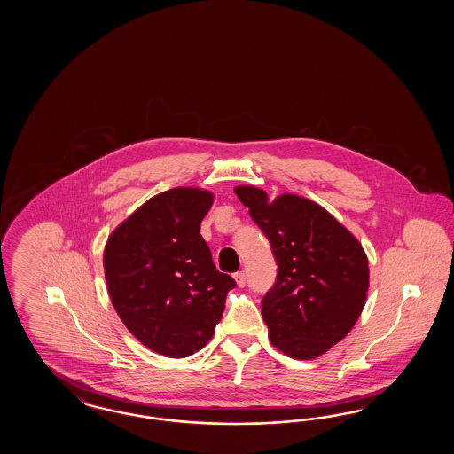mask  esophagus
Returning <instances> with one entry per match:
<instances>
[{
  "label": "esophagus",
  "instance_id": "34e87169",
  "mask_svg": "<svg viewBox=\"0 0 454 454\" xmlns=\"http://www.w3.org/2000/svg\"><path fill=\"white\" fill-rule=\"evenodd\" d=\"M233 278H235V281H237V284L239 286V287H243V286H245V281H247V278H245V272H237Z\"/></svg>",
  "mask_w": 454,
  "mask_h": 454
}]
</instances>
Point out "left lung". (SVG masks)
Segmentation results:
<instances>
[{
    "mask_svg": "<svg viewBox=\"0 0 454 454\" xmlns=\"http://www.w3.org/2000/svg\"><path fill=\"white\" fill-rule=\"evenodd\" d=\"M270 241L278 278L262 300L269 339L293 359H315L357 322L369 287L367 257L356 237L317 202L293 194L269 200L235 189Z\"/></svg>",
    "mask_w": 454,
    "mask_h": 454,
    "instance_id": "8db88e82",
    "label": "left lung"
}]
</instances>
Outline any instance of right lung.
Segmentation results:
<instances>
[{
    "mask_svg": "<svg viewBox=\"0 0 454 454\" xmlns=\"http://www.w3.org/2000/svg\"><path fill=\"white\" fill-rule=\"evenodd\" d=\"M207 191L176 187L154 195L108 237L104 269L112 304L130 333L168 357H189L219 324L230 289L200 237L213 206Z\"/></svg>",
    "mask_w": 454,
    "mask_h": 454,
    "instance_id": "add662e5",
    "label": "right lung"
}]
</instances>
